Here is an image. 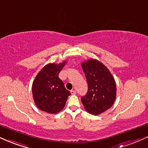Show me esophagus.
Wrapping results in <instances>:
<instances>
[{
    "label": "esophagus",
    "instance_id": "1",
    "mask_svg": "<svg viewBox=\"0 0 148 148\" xmlns=\"http://www.w3.org/2000/svg\"><path fill=\"white\" fill-rule=\"evenodd\" d=\"M71 95H75L76 94V91L74 90H71Z\"/></svg>",
    "mask_w": 148,
    "mask_h": 148
}]
</instances>
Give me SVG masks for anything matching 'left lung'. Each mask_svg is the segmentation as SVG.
I'll return each instance as SVG.
<instances>
[{"mask_svg":"<svg viewBox=\"0 0 148 148\" xmlns=\"http://www.w3.org/2000/svg\"><path fill=\"white\" fill-rule=\"evenodd\" d=\"M86 77L88 91L81 97L84 108L94 115L101 114L112 106L116 97V84L110 71L96 60L82 64Z\"/></svg>","mask_w":148,"mask_h":148,"instance_id":"obj_1","label":"left lung"}]
</instances>
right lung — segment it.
Wrapping results in <instances>:
<instances>
[{"mask_svg": "<svg viewBox=\"0 0 148 148\" xmlns=\"http://www.w3.org/2000/svg\"><path fill=\"white\" fill-rule=\"evenodd\" d=\"M65 64H49L36 76L32 86V92L36 106L41 110L56 114L62 110L71 92L58 77Z\"/></svg>", "mask_w": 148, "mask_h": 148, "instance_id": "1", "label": "right lung"}]
</instances>
